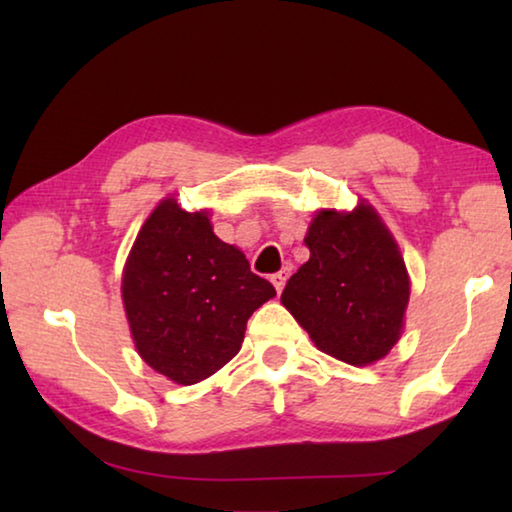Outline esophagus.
Returning a JSON list of instances; mask_svg holds the SVG:
<instances>
[{"label":"esophagus","instance_id":"obj_1","mask_svg":"<svg viewBox=\"0 0 512 512\" xmlns=\"http://www.w3.org/2000/svg\"><path fill=\"white\" fill-rule=\"evenodd\" d=\"M291 271H293V266L287 264V266H282V271H277V273L271 277V282H273V287L277 289V293H280V291L284 289V284H287Z\"/></svg>","mask_w":512,"mask_h":512}]
</instances>
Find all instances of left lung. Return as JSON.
Segmentation results:
<instances>
[{
  "instance_id": "left-lung-1",
  "label": "left lung",
  "mask_w": 512,
  "mask_h": 512,
  "mask_svg": "<svg viewBox=\"0 0 512 512\" xmlns=\"http://www.w3.org/2000/svg\"><path fill=\"white\" fill-rule=\"evenodd\" d=\"M309 262L289 277L282 305L329 357L370 366L400 341L409 273L395 239L368 203L320 210L305 237Z\"/></svg>"
}]
</instances>
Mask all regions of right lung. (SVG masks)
I'll use <instances>...</instances> for the list:
<instances>
[{
  "mask_svg": "<svg viewBox=\"0 0 512 512\" xmlns=\"http://www.w3.org/2000/svg\"><path fill=\"white\" fill-rule=\"evenodd\" d=\"M273 296L246 255L214 235L207 212H185L176 198H164L146 219L121 277L137 352L183 386L235 357L248 318Z\"/></svg>",
  "mask_w": 512,
  "mask_h": 512,
  "instance_id": "obj_1",
  "label": "right lung"
}]
</instances>
